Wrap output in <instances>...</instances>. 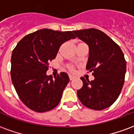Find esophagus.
Segmentation results:
<instances>
[{
  "instance_id": "1",
  "label": "esophagus",
  "mask_w": 134,
  "mask_h": 134,
  "mask_svg": "<svg viewBox=\"0 0 134 134\" xmlns=\"http://www.w3.org/2000/svg\"><path fill=\"white\" fill-rule=\"evenodd\" d=\"M69 77H70V80H74V79L75 78V77L74 75H69Z\"/></svg>"
}]
</instances>
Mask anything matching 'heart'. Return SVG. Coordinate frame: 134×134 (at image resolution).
Instances as JSON below:
<instances>
[{
    "label": "heart",
    "instance_id": "obj_1",
    "mask_svg": "<svg viewBox=\"0 0 134 134\" xmlns=\"http://www.w3.org/2000/svg\"><path fill=\"white\" fill-rule=\"evenodd\" d=\"M71 70H73V69H72V68H71Z\"/></svg>",
    "mask_w": 134,
    "mask_h": 134
}]
</instances>
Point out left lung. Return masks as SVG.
Listing matches in <instances>:
<instances>
[{
	"instance_id": "left-lung-1",
	"label": "left lung",
	"mask_w": 134,
	"mask_h": 134,
	"mask_svg": "<svg viewBox=\"0 0 134 134\" xmlns=\"http://www.w3.org/2000/svg\"><path fill=\"white\" fill-rule=\"evenodd\" d=\"M89 47L86 69L93 72L92 81L81 77L83 85L77 94L85 106L100 110L110 107L121 93L126 72V62L118 44L96 29L73 31Z\"/></svg>"
}]
</instances>
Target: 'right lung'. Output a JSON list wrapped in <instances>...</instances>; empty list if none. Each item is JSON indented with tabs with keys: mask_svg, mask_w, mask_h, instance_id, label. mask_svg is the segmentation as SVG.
<instances>
[{
	"mask_svg": "<svg viewBox=\"0 0 134 134\" xmlns=\"http://www.w3.org/2000/svg\"><path fill=\"white\" fill-rule=\"evenodd\" d=\"M72 32L40 29L25 36L13 50L12 82L21 100L34 111H49L61 100L69 76L61 72L53 78L47 71L62 44L76 38Z\"/></svg>",
	"mask_w": 134,
	"mask_h": 134,
	"instance_id": "1",
	"label": "right lung"
}]
</instances>
